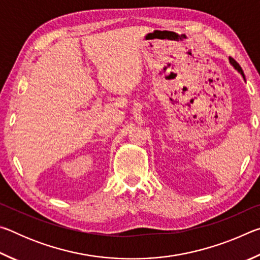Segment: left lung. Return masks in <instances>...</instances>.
<instances>
[{"mask_svg":"<svg viewBox=\"0 0 260 260\" xmlns=\"http://www.w3.org/2000/svg\"><path fill=\"white\" fill-rule=\"evenodd\" d=\"M230 63L233 65V67L235 68V70H237V71H239L242 76H243V78H244V73H243V70H242V68L240 67V64L237 63V61L234 59V58H231L230 57ZM244 80H245V78H244Z\"/></svg>","mask_w":260,"mask_h":260,"instance_id":"obj_1","label":"left lung"}]
</instances>
